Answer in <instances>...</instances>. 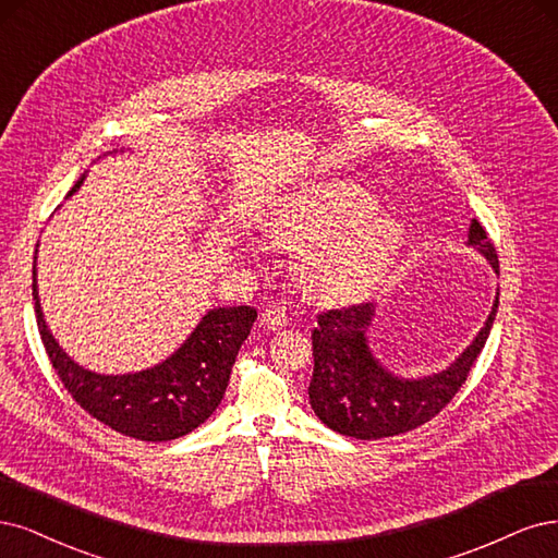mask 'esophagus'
<instances>
[{
    "instance_id": "obj_1",
    "label": "esophagus",
    "mask_w": 558,
    "mask_h": 558,
    "mask_svg": "<svg viewBox=\"0 0 558 558\" xmlns=\"http://www.w3.org/2000/svg\"><path fill=\"white\" fill-rule=\"evenodd\" d=\"M287 322H290V317H287L284 308H280V305H268L262 313V325L271 331H280L282 327H287Z\"/></svg>"
}]
</instances>
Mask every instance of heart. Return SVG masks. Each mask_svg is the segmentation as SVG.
<instances>
[{"label":"heart","instance_id":"1","mask_svg":"<svg viewBox=\"0 0 558 558\" xmlns=\"http://www.w3.org/2000/svg\"><path fill=\"white\" fill-rule=\"evenodd\" d=\"M373 204L368 190L333 178L294 190L268 213V239L282 250L301 253L296 278L317 301H362L397 264L405 225L399 215Z\"/></svg>","mask_w":558,"mask_h":558}]
</instances>
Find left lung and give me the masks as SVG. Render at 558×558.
Here are the masks:
<instances>
[{
	"instance_id": "left-lung-1",
	"label": "left lung",
	"mask_w": 558,
	"mask_h": 558,
	"mask_svg": "<svg viewBox=\"0 0 558 558\" xmlns=\"http://www.w3.org/2000/svg\"><path fill=\"white\" fill-rule=\"evenodd\" d=\"M469 245L487 257L498 274L496 247L484 227L473 220ZM498 296L473 343L447 368L424 377H401L385 368L368 348L366 331L375 305L362 303L317 315L313 331V380L308 387L315 415L336 434L356 440H380L426 424L454 399L487 343L496 319Z\"/></svg>"
}]
</instances>
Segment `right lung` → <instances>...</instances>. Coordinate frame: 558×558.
<instances>
[{"label": "right lung", "instance_id": "add662e5", "mask_svg": "<svg viewBox=\"0 0 558 558\" xmlns=\"http://www.w3.org/2000/svg\"><path fill=\"white\" fill-rule=\"evenodd\" d=\"M83 181L85 173L66 196L74 194ZM32 274L39 333L62 385L85 412L136 440H175L202 426L220 405L231 366L257 319V311L250 305L213 308L185 343L161 364L138 373L101 375L78 366L52 338L37 290V255Z\"/></svg>", "mask_w": 558, "mask_h": 558}]
</instances>
